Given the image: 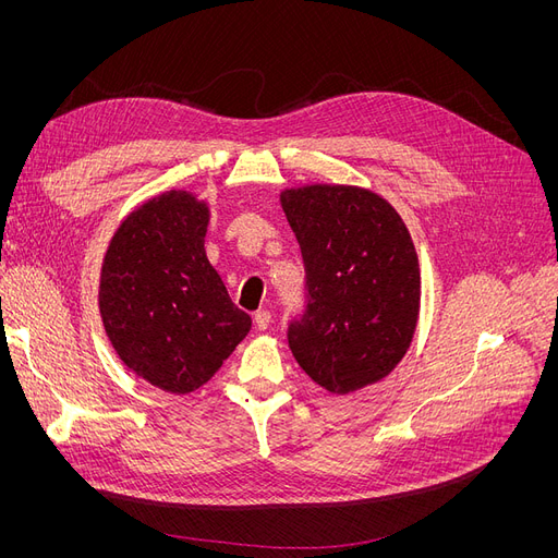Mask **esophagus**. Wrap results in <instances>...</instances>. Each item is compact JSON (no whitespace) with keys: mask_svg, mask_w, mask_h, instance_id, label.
<instances>
[{"mask_svg":"<svg viewBox=\"0 0 558 558\" xmlns=\"http://www.w3.org/2000/svg\"><path fill=\"white\" fill-rule=\"evenodd\" d=\"M255 326H257V330H267L271 326V312H267V310L255 312Z\"/></svg>","mask_w":558,"mask_h":558,"instance_id":"1","label":"esophagus"}]
</instances>
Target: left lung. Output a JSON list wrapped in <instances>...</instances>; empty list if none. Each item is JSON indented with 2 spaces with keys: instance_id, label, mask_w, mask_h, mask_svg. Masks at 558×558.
Returning a JSON list of instances; mask_svg holds the SVG:
<instances>
[{
  "instance_id": "1",
  "label": "left lung",
  "mask_w": 558,
  "mask_h": 558,
  "mask_svg": "<svg viewBox=\"0 0 558 558\" xmlns=\"http://www.w3.org/2000/svg\"><path fill=\"white\" fill-rule=\"evenodd\" d=\"M282 210L305 264V312L287 339L330 393L379 383L404 357L421 310L409 230L383 196L350 185L284 190Z\"/></svg>"
}]
</instances>
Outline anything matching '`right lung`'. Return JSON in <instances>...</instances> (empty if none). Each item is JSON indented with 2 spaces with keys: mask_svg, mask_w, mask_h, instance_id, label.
<instances>
[{
  "mask_svg": "<svg viewBox=\"0 0 558 558\" xmlns=\"http://www.w3.org/2000/svg\"><path fill=\"white\" fill-rule=\"evenodd\" d=\"M208 221L194 194L165 192L122 221L101 267L99 310L114 353L179 396L208 383L251 330L205 255Z\"/></svg>",
  "mask_w": 558,
  "mask_h": 558,
  "instance_id": "right-lung-1",
  "label": "right lung"
}]
</instances>
